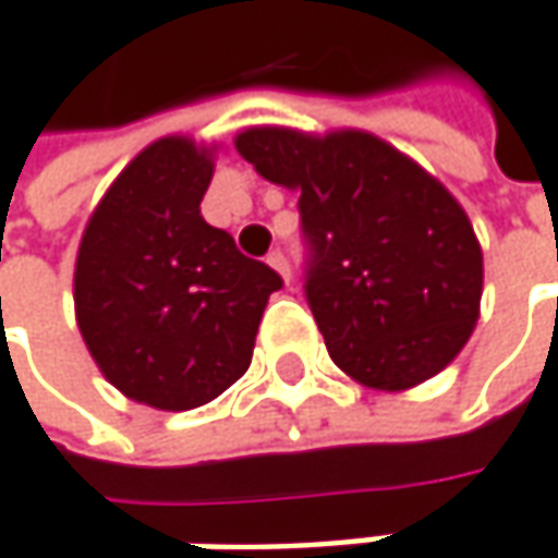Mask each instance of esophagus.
I'll return each instance as SVG.
<instances>
[{"instance_id":"esophagus-1","label":"esophagus","mask_w":558,"mask_h":558,"mask_svg":"<svg viewBox=\"0 0 558 558\" xmlns=\"http://www.w3.org/2000/svg\"><path fill=\"white\" fill-rule=\"evenodd\" d=\"M268 265L283 278V283H290V265H287V255H283L280 248H275V252L268 255Z\"/></svg>"}]
</instances>
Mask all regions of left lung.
I'll list each match as a JSON object with an SVG mask.
<instances>
[{
  "instance_id": "obj_1",
  "label": "left lung",
  "mask_w": 558,
  "mask_h": 558,
  "mask_svg": "<svg viewBox=\"0 0 558 558\" xmlns=\"http://www.w3.org/2000/svg\"><path fill=\"white\" fill-rule=\"evenodd\" d=\"M236 150L300 192L306 300L331 360L378 391L439 376L474 335L483 296V252L458 198L363 129L252 125Z\"/></svg>"
}]
</instances>
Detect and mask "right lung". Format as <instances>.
<instances>
[{"mask_svg": "<svg viewBox=\"0 0 558 558\" xmlns=\"http://www.w3.org/2000/svg\"><path fill=\"white\" fill-rule=\"evenodd\" d=\"M214 145L167 135L142 150L87 217L75 318L97 369L125 398L192 410L252 363L280 275L202 217Z\"/></svg>", "mask_w": 558, "mask_h": 558, "instance_id": "1", "label": "right lung"}]
</instances>
